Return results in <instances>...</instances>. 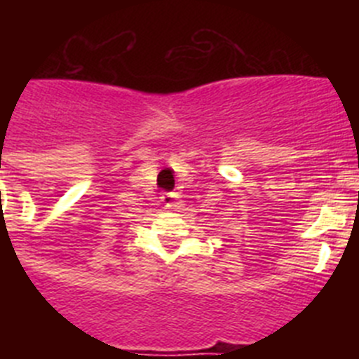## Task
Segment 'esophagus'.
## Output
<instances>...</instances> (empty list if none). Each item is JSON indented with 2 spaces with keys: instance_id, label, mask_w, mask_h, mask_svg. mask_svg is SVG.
<instances>
[{
  "instance_id": "34e87169",
  "label": "esophagus",
  "mask_w": 359,
  "mask_h": 359,
  "mask_svg": "<svg viewBox=\"0 0 359 359\" xmlns=\"http://www.w3.org/2000/svg\"><path fill=\"white\" fill-rule=\"evenodd\" d=\"M177 198H179V194L177 193H163L161 196V201L165 203L168 208H175L177 206Z\"/></svg>"
}]
</instances>
